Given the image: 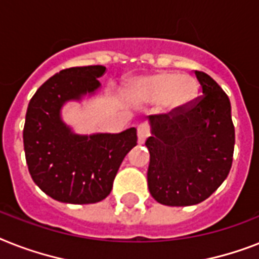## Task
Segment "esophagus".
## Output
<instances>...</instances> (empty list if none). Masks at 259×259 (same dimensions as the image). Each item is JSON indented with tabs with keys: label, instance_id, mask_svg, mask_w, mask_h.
<instances>
[{
	"label": "esophagus",
	"instance_id": "1",
	"mask_svg": "<svg viewBox=\"0 0 259 259\" xmlns=\"http://www.w3.org/2000/svg\"><path fill=\"white\" fill-rule=\"evenodd\" d=\"M137 136H138V142L140 144H144L146 138L149 136V127L148 125H145V123H141L138 127H137Z\"/></svg>",
	"mask_w": 259,
	"mask_h": 259
}]
</instances>
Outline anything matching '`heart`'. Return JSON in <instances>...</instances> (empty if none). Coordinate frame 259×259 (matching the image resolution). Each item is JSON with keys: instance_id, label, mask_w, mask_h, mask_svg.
Returning <instances> with one entry per match:
<instances>
[{"instance_id": "b5f03b06", "label": "heart", "mask_w": 259, "mask_h": 259, "mask_svg": "<svg viewBox=\"0 0 259 259\" xmlns=\"http://www.w3.org/2000/svg\"><path fill=\"white\" fill-rule=\"evenodd\" d=\"M127 97L136 104H159L177 109L188 104L197 93V82L190 75L157 73L134 79L127 85Z\"/></svg>"}]
</instances>
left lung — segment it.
Here are the masks:
<instances>
[{
    "instance_id": "left-lung-1",
    "label": "left lung",
    "mask_w": 259,
    "mask_h": 259,
    "mask_svg": "<svg viewBox=\"0 0 259 259\" xmlns=\"http://www.w3.org/2000/svg\"><path fill=\"white\" fill-rule=\"evenodd\" d=\"M194 73L202 96L167 114L149 115L148 186L162 205L202 202L232 167L235 133L229 97L210 75Z\"/></svg>"
}]
</instances>
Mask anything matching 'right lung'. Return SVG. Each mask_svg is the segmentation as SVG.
<instances>
[{
	"mask_svg": "<svg viewBox=\"0 0 259 259\" xmlns=\"http://www.w3.org/2000/svg\"><path fill=\"white\" fill-rule=\"evenodd\" d=\"M102 65L61 70L29 102L24 149L29 173L45 194L73 205L96 203L110 194L125 155L137 145V129L79 136L61 118L68 101H81L100 89Z\"/></svg>",
	"mask_w": 259,
	"mask_h": 259,
	"instance_id": "1",
	"label": "right lung"
}]
</instances>
